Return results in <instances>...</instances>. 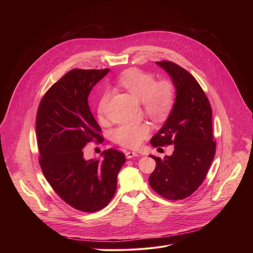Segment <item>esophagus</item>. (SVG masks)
<instances>
[{
    "label": "esophagus",
    "instance_id": "esophagus-1",
    "mask_svg": "<svg viewBox=\"0 0 253 253\" xmlns=\"http://www.w3.org/2000/svg\"><path fill=\"white\" fill-rule=\"evenodd\" d=\"M125 156H126L127 159H131V158H133V157H137V156H138V153L133 152V151H127V152L125 153Z\"/></svg>",
    "mask_w": 253,
    "mask_h": 253
}]
</instances>
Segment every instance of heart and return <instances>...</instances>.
Masks as SVG:
<instances>
[{
    "label": "heart",
    "mask_w": 253,
    "mask_h": 253,
    "mask_svg": "<svg viewBox=\"0 0 253 253\" xmlns=\"http://www.w3.org/2000/svg\"><path fill=\"white\" fill-rule=\"evenodd\" d=\"M119 83L131 95L143 103L146 113L154 120H164L171 112L175 102V93L169 82H157L156 79L140 70L131 69L121 75ZM110 98V93L106 92L98 104V116L104 119L106 106ZM150 133V127L143 124H124L113 132V140L119 145L136 148L140 146Z\"/></svg>",
    "instance_id": "heart-1"
}]
</instances>
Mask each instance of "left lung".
I'll use <instances>...</instances> for the list:
<instances>
[{
	"instance_id": "1",
	"label": "left lung",
	"mask_w": 253,
	"mask_h": 253,
	"mask_svg": "<svg viewBox=\"0 0 253 253\" xmlns=\"http://www.w3.org/2000/svg\"><path fill=\"white\" fill-rule=\"evenodd\" d=\"M156 64L170 76L176 98L164 125L150 142L154 147L173 144L174 151L164 159L150 155L156 168L149 176V183L166 199H184L201 185L214 158L212 110L189 72L168 61Z\"/></svg>"
}]
</instances>
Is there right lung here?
Returning a JSON list of instances; mask_svg holds the SVG:
<instances>
[{
    "label": "right lung",
    "instance_id": "right-lung-1",
    "mask_svg": "<svg viewBox=\"0 0 253 253\" xmlns=\"http://www.w3.org/2000/svg\"><path fill=\"white\" fill-rule=\"evenodd\" d=\"M109 71L71 70L44 95L36 119L39 162L47 181L66 203L84 212L110 202L126 160L115 149L103 151L98 159L87 160L83 153L88 142L103 139L88 97Z\"/></svg>",
    "mask_w": 253,
    "mask_h": 253
}]
</instances>
